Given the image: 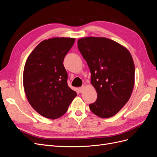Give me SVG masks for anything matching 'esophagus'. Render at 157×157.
I'll use <instances>...</instances> for the list:
<instances>
[{
	"label": "esophagus",
	"mask_w": 157,
	"mask_h": 157,
	"mask_svg": "<svg viewBox=\"0 0 157 157\" xmlns=\"http://www.w3.org/2000/svg\"><path fill=\"white\" fill-rule=\"evenodd\" d=\"M84 90V86H81V87H80V88H78V92H80V93H82L83 91Z\"/></svg>",
	"instance_id": "esophagus-1"
}]
</instances>
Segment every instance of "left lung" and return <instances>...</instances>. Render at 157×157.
<instances>
[{
    "label": "left lung",
    "mask_w": 157,
    "mask_h": 157,
    "mask_svg": "<svg viewBox=\"0 0 157 157\" xmlns=\"http://www.w3.org/2000/svg\"><path fill=\"white\" fill-rule=\"evenodd\" d=\"M77 42L98 94L90 109L101 118L111 117L129 100L134 88L135 66L131 54L124 46L105 37H85Z\"/></svg>",
    "instance_id": "left-lung-1"
}]
</instances>
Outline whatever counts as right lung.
Masks as SVG:
<instances>
[{"label":"right lung","instance_id":"add662e5","mask_svg":"<svg viewBox=\"0 0 157 157\" xmlns=\"http://www.w3.org/2000/svg\"><path fill=\"white\" fill-rule=\"evenodd\" d=\"M75 40L66 37L44 40L26 61L23 75L26 97L32 107L46 118L56 119L63 115L77 96L68 86L63 63Z\"/></svg>","mask_w":157,"mask_h":157}]
</instances>
